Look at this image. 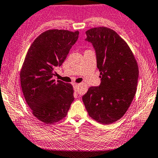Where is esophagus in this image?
<instances>
[{"instance_id":"1","label":"esophagus","mask_w":158,"mask_h":158,"mask_svg":"<svg viewBox=\"0 0 158 158\" xmlns=\"http://www.w3.org/2000/svg\"><path fill=\"white\" fill-rule=\"evenodd\" d=\"M73 87H74V91H75V92H77V87H78V84H73Z\"/></svg>"}]
</instances>
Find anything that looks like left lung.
Wrapping results in <instances>:
<instances>
[{"label":"left lung","mask_w":158,"mask_h":158,"mask_svg":"<svg viewBox=\"0 0 158 158\" xmlns=\"http://www.w3.org/2000/svg\"><path fill=\"white\" fill-rule=\"evenodd\" d=\"M86 40L95 49L101 84L91 86L82 99L88 114L103 124L123 116L136 92L139 68L129 46L106 27L86 31Z\"/></svg>","instance_id":"obj_1"}]
</instances>
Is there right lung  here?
<instances>
[{
	"label": "right lung",
	"mask_w": 158,
	"mask_h": 158,
	"mask_svg": "<svg viewBox=\"0 0 158 158\" xmlns=\"http://www.w3.org/2000/svg\"><path fill=\"white\" fill-rule=\"evenodd\" d=\"M79 31L52 29L34 40L25 56L20 81L23 95L34 116L44 123H54L67 115L74 101L72 84L53 78Z\"/></svg>",
	"instance_id": "add662e5"
}]
</instances>
